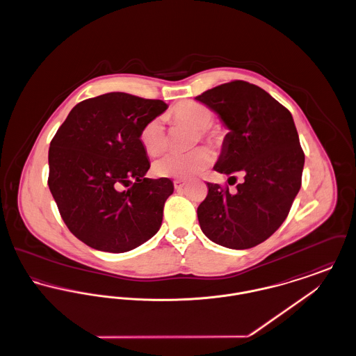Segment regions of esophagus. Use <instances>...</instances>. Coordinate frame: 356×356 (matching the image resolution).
Masks as SVG:
<instances>
[{
	"label": "esophagus",
	"instance_id": "1",
	"mask_svg": "<svg viewBox=\"0 0 356 356\" xmlns=\"http://www.w3.org/2000/svg\"><path fill=\"white\" fill-rule=\"evenodd\" d=\"M173 186H175L176 191H181V189L186 186V181H183V180H175V181H173Z\"/></svg>",
	"mask_w": 356,
	"mask_h": 356
}]
</instances>
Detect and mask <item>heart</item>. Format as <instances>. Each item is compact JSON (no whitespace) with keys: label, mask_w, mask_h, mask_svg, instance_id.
Wrapping results in <instances>:
<instances>
[{"label":"heart","mask_w":356,"mask_h":356,"mask_svg":"<svg viewBox=\"0 0 356 356\" xmlns=\"http://www.w3.org/2000/svg\"><path fill=\"white\" fill-rule=\"evenodd\" d=\"M167 118L176 124L196 129L193 145L197 144L199 140L213 147L220 145L224 141V132L220 127L211 124L213 113L207 105L193 102H180L173 106ZM140 143L144 151L151 156L164 152L168 145V138L163 120H149L140 131ZM212 159V153L207 148H197L186 154L170 153L153 164V172L160 177L189 179L209 167Z\"/></svg>","instance_id":"b5f03b06"}]
</instances>
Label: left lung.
Segmentation results:
<instances>
[{
  "mask_svg": "<svg viewBox=\"0 0 356 356\" xmlns=\"http://www.w3.org/2000/svg\"><path fill=\"white\" fill-rule=\"evenodd\" d=\"M228 128L219 173H244L236 193L207 183L208 195L197 208L204 235L213 243L247 250L263 243L286 220L300 186L305 153L287 108L264 89L231 81L195 97Z\"/></svg>",
  "mask_w": 356,
  "mask_h": 356,
  "instance_id": "obj_1",
  "label": "left lung"
}]
</instances>
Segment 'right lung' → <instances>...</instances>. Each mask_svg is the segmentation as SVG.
Here are the masks:
<instances>
[{"label":"right lung","instance_id":"add662e5","mask_svg":"<svg viewBox=\"0 0 356 356\" xmlns=\"http://www.w3.org/2000/svg\"><path fill=\"white\" fill-rule=\"evenodd\" d=\"M167 108L161 100L105 93L77 104L53 137L49 189L69 231L86 245L128 252L160 229L173 183L145 177L151 163L140 131Z\"/></svg>","mask_w":356,"mask_h":356}]
</instances>
